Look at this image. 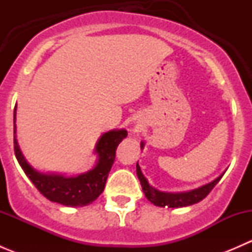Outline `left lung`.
<instances>
[{"mask_svg": "<svg viewBox=\"0 0 252 252\" xmlns=\"http://www.w3.org/2000/svg\"><path fill=\"white\" fill-rule=\"evenodd\" d=\"M145 144L144 141H141L140 147L141 150L144 149ZM136 174H138L139 180H140V184L142 188V191H144L145 196L149 200L151 204L155 206H158V207H171V208H178V207H187V206H191L194 204H197L201 200H204L208 194H210L211 190L216 187L218 182L220 180V178L223 177L224 172L220 175V177L216 178L212 182L207 183V184L201 185V187L196 188V189L188 190V191H180V192H167V191H161V190L156 189V188L152 187L149 183V180L145 178V175L142 174L140 166L139 163H136Z\"/></svg>", "mask_w": 252, "mask_h": 252, "instance_id": "obj_1", "label": "left lung"}]
</instances>
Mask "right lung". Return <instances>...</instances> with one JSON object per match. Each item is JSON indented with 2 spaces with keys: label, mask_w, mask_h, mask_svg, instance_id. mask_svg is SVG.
Returning a JSON list of instances; mask_svg holds the SVG:
<instances>
[{
  "label": "right lung",
  "mask_w": 252,
  "mask_h": 252,
  "mask_svg": "<svg viewBox=\"0 0 252 252\" xmlns=\"http://www.w3.org/2000/svg\"><path fill=\"white\" fill-rule=\"evenodd\" d=\"M16 114L17 105L14 107L13 119L14 152L20 167L27 177L32 180L35 188L50 201L68 207H83L95 201L105 189L106 180L116 158L117 146L128 135L126 129H113L100 136L94 150L97 159L94 168L90 171L78 175L45 173L35 169L20 151L17 141Z\"/></svg>",
  "instance_id": "obj_1"
}]
</instances>
